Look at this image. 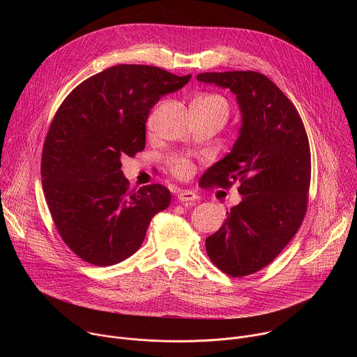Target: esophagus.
Wrapping results in <instances>:
<instances>
[{
	"mask_svg": "<svg viewBox=\"0 0 357 357\" xmlns=\"http://www.w3.org/2000/svg\"><path fill=\"white\" fill-rule=\"evenodd\" d=\"M176 197L182 203H192V202L197 200V195L195 192H192V190H181Z\"/></svg>",
	"mask_w": 357,
	"mask_h": 357,
	"instance_id": "34e87169",
	"label": "esophagus"
}]
</instances>
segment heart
Here are the masks:
<instances>
[{
	"mask_svg": "<svg viewBox=\"0 0 357 357\" xmlns=\"http://www.w3.org/2000/svg\"><path fill=\"white\" fill-rule=\"evenodd\" d=\"M196 101H200V103L203 105H208V106H212V107H218V109H222L226 114H229V105L227 101L219 96V94H215V93H206V94H200L195 98ZM193 172V167L189 161L186 160H176L174 161L172 164V174L181 179H186L192 175Z\"/></svg>",
	"mask_w": 357,
	"mask_h": 357,
	"instance_id": "1",
	"label": "heart"
}]
</instances>
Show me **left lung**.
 <instances>
[{"mask_svg":"<svg viewBox=\"0 0 357 357\" xmlns=\"http://www.w3.org/2000/svg\"><path fill=\"white\" fill-rule=\"evenodd\" d=\"M197 80L229 87L243 116L231 152L200 181L202 188L238 183L241 202L205 244L219 270L245 277L274 261L303 222L311 185L310 141L295 106L267 76L208 72Z\"/></svg>","mask_w":357,"mask_h":357,"instance_id":"8db88e82","label":"left lung"}]
</instances>
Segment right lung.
<instances>
[{"label": "right lung", "mask_w": 357, "mask_h": 357, "mask_svg": "<svg viewBox=\"0 0 357 357\" xmlns=\"http://www.w3.org/2000/svg\"><path fill=\"white\" fill-rule=\"evenodd\" d=\"M189 79L157 66L117 65L62 101L42 149V188L59 236L83 261L107 267L128 259L151 219L169 206L171 192L161 183L130 190L121 158L145 148L149 110Z\"/></svg>", "instance_id": "obj_1"}]
</instances>
